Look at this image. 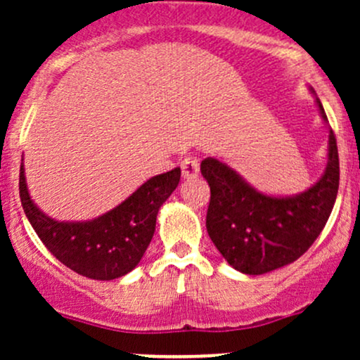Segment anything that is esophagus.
<instances>
[{
  "instance_id": "obj_1",
  "label": "esophagus",
  "mask_w": 360,
  "mask_h": 360,
  "mask_svg": "<svg viewBox=\"0 0 360 360\" xmlns=\"http://www.w3.org/2000/svg\"><path fill=\"white\" fill-rule=\"evenodd\" d=\"M179 166L184 177H194L198 172H200V164H198L196 157H191V155L183 157V159L179 160Z\"/></svg>"
}]
</instances>
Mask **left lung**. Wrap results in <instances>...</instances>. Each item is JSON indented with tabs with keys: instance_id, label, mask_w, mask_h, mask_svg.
I'll return each instance as SVG.
<instances>
[{
	"instance_id": "8db88e82",
	"label": "left lung",
	"mask_w": 360,
	"mask_h": 360,
	"mask_svg": "<svg viewBox=\"0 0 360 360\" xmlns=\"http://www.w3.org/2000/svg\"><path fill=\"white\" fill-rule=\"evenodd\" d=\"M316 103L326 120L318 98ZM201 174L212 191L206 212L210 238L237 271L264 274L300 259L325 229L340 181L337 139L330 130L325 174L298 196L260 194L237 172L212 157L201 162Z\"/></svg>"
}]
</instances>
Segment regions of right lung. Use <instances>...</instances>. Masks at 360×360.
Wrapping results in <instances>:
<instances>
[{
	"mask_svg": "<svg viewBox=\"0 0 360 360\" xmlns=\"http://www.w3.org/2000/svg\"><path fill=\"white\" fill-rule=\"evenodd\" d=\"M181 179V169L164 172L103 217L82 223H59L30 200L20 167V200L28 221L49 252L69 269L89 279L110 281L134 269L155 232L157 212Z\"/></svg>",
	"mask_w": 360,
	"mask_h": 360,
	"instance_id": "1",
	"label": "right lung"
}]
</instances>
